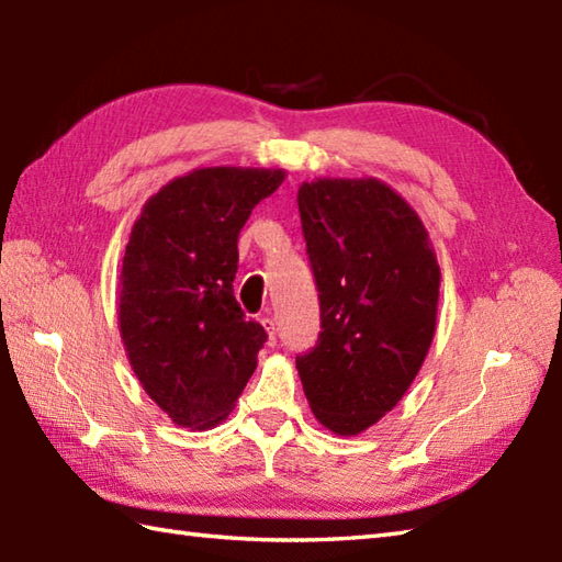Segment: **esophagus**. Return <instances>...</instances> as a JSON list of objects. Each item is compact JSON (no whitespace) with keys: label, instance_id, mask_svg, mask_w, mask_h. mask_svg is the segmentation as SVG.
Segmentation results:
<instances>
[{"label":"esophagus","instance_id":"1","mask_svg":"<svg viewBox=\"0 0 562 562\" xmlns=\"http://www.w3.org/2000/svg\"><path fill=\"white\" fill-rule=\"evenodd\" d=\"M262 328L268 333V345H274V336H278V330H274V321L272 318H262L260 321Z\"/></svg>","mask_w":562,"mask_h":562}]
</instances>
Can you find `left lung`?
I'll return each instance as SVG.
<instances>
[{
	"instance_id": "1",
	"label": "left lung",
	"mask_w": 562,
	"mask_h": 562,
	"mask_svg": "<svg viewBox=\"0 0 562 562\" xmlns=\"http://www.w3.org/2000/svg\"><path fill=\"white\" fill-rule=\"evenodd\" d=\"M296 205L321 302L318 342L296 372L316 420L355 437L420 372L437 328V254L408 200L374 176L304 181Z\"/></svg>"
}]
</instances>
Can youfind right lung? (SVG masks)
Returning a JSON list of instances; mask_svg holds the SVG:
<instances>
[{"mask_svg":"<svg viewBox=\"0 0 562 562\" xmlns=\"http://www.w3.org/2000/svg\"><path fill=\"white\" fill-rule=\"evenodd\" d=\"M284 169L207 166L159 188L125 246L117 326L147 396L186 429L226 420L266 330L234 296L238 232Z\"/></svg>","mask_w":562,"mask_h":562,"instance_id":"right-lung-1","label":"right lung"}]
</instances>
